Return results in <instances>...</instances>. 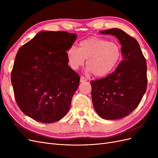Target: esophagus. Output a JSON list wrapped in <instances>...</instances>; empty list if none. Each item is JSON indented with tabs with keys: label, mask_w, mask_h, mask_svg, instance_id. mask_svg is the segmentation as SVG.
Masks as SVG:
<instances>
[{
	"label": "esophagus",
	"mask_w": 158,
	"mask_h": 158,
	"mask_svg": "<svg viewBox=\"0 0 158 158\" xmlns=\"http://www.w3.org/2000/svg\"><path fill=\"white\" fill-rule=\"evenodd\" d=\"M85 81H87V79L85 78L84 76H80V82H84Z\"/></svg>",
	"instance_id": "esophagus-1"
}]
</instances>
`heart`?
<instances>
[{"mask_svg":"<svg viewBox=\"0 0 158 158\" xmlns=\"http://www.w3.org/2000/svg\"><path fill=\"white\" fill-rule=\"evenodd\" d=\"M70 67L78 70L86 60L87 71L102 78L111 73L121 56V47L114 42L92 37L80 42L78 49L71 47L66 51Z\"/></svg>","mask_w":158,"mask_h":158,"instance_id":"obj_1","label":"heart"}]
</instances>
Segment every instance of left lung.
Returning a JSON list of instances; mask_svg holds the SVG:
<instances>
[{"instance_id":"left-lung-1","label":"left lung","mask_w":158,"mask_h":158,"mask_svg":"<svg viewBox=\"0 0 158 158\" xmlns=\"http://www.w3.org/2000/svg\"><path fill=\"white\" fill-rule=\"evenodd\" d=\"M115 36L123 60L107 77L90 82L95 111L106 120L128 116L139 105L147 88L146 62L138 41L118 28L99 31Z\"/></svg>"}]
</instances>
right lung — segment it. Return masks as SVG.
<instances>
[{
	"label": "right lung",
	"mask_w": 158,
	"mask_h": 158,
	"mask_svg": "<svg viewBox=\"0 0 158 158\" xmlns=\"http://www.w3.org/2000/svg\"><path fill=\"white\" fill-rule=\"evenodd\" d=\"M76 37L63 31H42L18 50L11 82L18 106L27 116L51 123L68 113L80 83L66 55Z\"/></svg>",
	"instance_id": "add662e5"
}]
</instances>
